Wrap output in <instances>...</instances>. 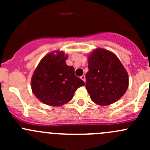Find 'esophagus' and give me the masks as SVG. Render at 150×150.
<instances>
[{
    "instance_id": "obj_1",
    "label": "esophagus",
    "mask_w": 150,
    "mask_h": 150,
    "mask_svg": "<svg viewBox=\"0 0 150 150\" xmlns=\"http://www.w3.org/2000/svg\"><path fill=\"white\" fill-rule=\"evenodd\" d=\"M81 79L83 80V81H84V82H85V81H86V76H85L84 75H82V76L81 77Z\"/></svg>"
}]
</instances>
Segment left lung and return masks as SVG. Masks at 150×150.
Masks as SVG:
<instances>
[{"mask_svg":"<svg viewBox=\"0 0 150 150\" xmlns=\"http://www.w3.org/2000/svg\"><path fill=\"white\" fill-rule=\"evenodd\" d=\"M86 88L91 99L99 105L117 102L128 86L126 70L113 53L97 48L88 57Z\"/></svg>","mask_w":150,"mask_h":150,"instance_id":"left-lung-1","label":"left lung"}]
</instances>
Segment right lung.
Returning <instances> with one entry per match:
<instances>
[{
    "instance_id": "obj_1",
    "label": "right lung",
    "mask_w": 150,
    "mask_h": 150,
    "mask_svg": "<svg viewBox=\"0 0 150 150\" xmlns=\"http://www.w3.org/2000/svg\"><path fill=\"white\" fill-rule=\"evenodd\" d=\"M63 52L50 53L40 62L32 77L33 93L43 103L63 105L72 99L75 91L85 83L75 75L72 66L66 64Z\"/></svg>"
}]
</instances>
